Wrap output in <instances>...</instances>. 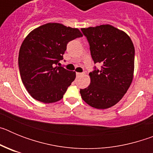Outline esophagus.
<instances>
[{
  "label": "esophagus",
  "mask_w": 153,
  "mask_h": 153,
  "mask_svg": "<svg viewBox=\"0 0 153 153\" xmlns=\"http://www.w3.org/2000/svg\"><path fill=\"white\" fill-rule=\"evenodd\" d=\"M76 76H82V75H83V73H76Z\"/></svg>",
  "instance_id": "esophagus-1"
}]
</instances>
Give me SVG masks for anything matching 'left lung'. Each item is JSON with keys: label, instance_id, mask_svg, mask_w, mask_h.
<instances>
[{"label": "left lung", "instance_id": "8db88e82", "mask_svg": "<svg viewBox=\"0 0 153 153\" xmlns=\"http://www.w3.org/2000/svg\"><path fill=\"white\" fill-rule=\"evenodd\" d=\"M90 44L96 67L89 74L90 84L80 89L81 97L96 109H107L117 104L130 86L134 73L135 48L126 33L109 24L82 28Z\"/></svg>", "mask_w": 153, "mask_h": 153}]
</instances>
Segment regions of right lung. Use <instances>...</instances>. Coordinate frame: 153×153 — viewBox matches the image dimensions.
<instances>
[{
    "label": "right lung",
    "mask_w": 153,
    "mask_h": 153,
    "mask_svg": "<svg viewBox=\"0 0 153 153\" xmlns=\"http://www.w3.org/2000/svg\"><path fill=\"white\" fill-rule=\"evenodd\" d=\"M83 36L77 28L48 23L33 30L20 48L18 66L25 88L44 103L60 100L76 73L58 67L69 42Z\"/></svg>",
    "instance_id": "1"
}]
</instances>
